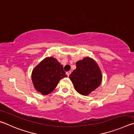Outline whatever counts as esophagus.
Masks as SVG:
<instances>
[{"instance_id": "1", "label": "esophagus", "mask_w": 134, "mask_h": 134, "mask_svg": "<svg viewBox=\"0 0 134 134\" xmlns=\"http://www.w3.org/2000/svg\"><path fill=\"white\" fill-rule=\"evenodd\" d=\"M70 73H71V71H67V72H66V74L67 75V76L69 77V75L70 74Z\"/></svg>"}]
</instances>
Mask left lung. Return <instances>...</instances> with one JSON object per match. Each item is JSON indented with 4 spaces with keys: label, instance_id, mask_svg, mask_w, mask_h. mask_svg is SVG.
<instances>
[{
    "label": "left lung",
    "instance_id": "left-lung-1",
    "mask_svg": "<svg viewBox=\"0 0 134 134\" xmlns=\"http://www.w3.org/2000/svg\"><path fill=\"white\" fill-rule=\"evenodd\" d=\"M76 69L69 76L74 89L84 96H87L99 87L102 75L98 65L92 58H84L76 62Z\"/></svg>",
    "mask_w": 134,
    "mask_h": 134
}]
</instances>
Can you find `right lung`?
I'll use <instances>...</instances> for the list:
<instances>
[{"instance_id":"obj_1","label":"right lung","mask_w":134,"mask_h":134,"mask_svg":"<svg viewBox=\"0 0 134 134\" xmlns=\"http://www.w3.org/2000/svg\"><path fill=\"white\" fill-rule=\"evenodd\" d=\"M66 77L63 66L57 59L46 57L34 69L31 77L35 89L46 95L55 89L61 79Z\"/></svg>"}]
</instances>
